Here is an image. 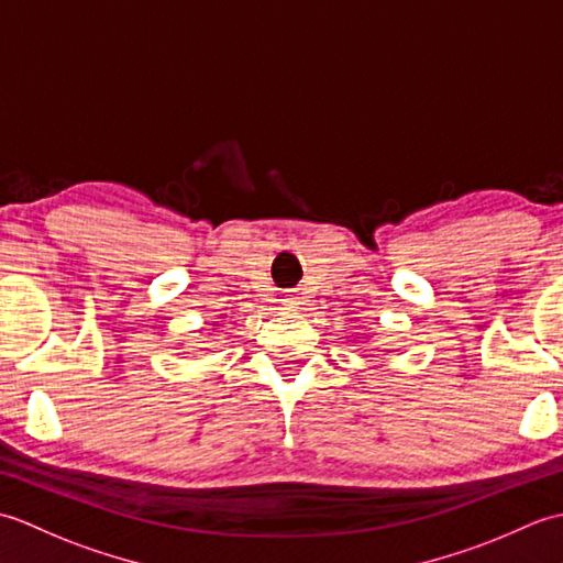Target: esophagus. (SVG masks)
<instances>
[{
  "instance_id": "1",
  "label": "esophagus",
  "mask_w": 563,
  "mask_h": 563,
  "mask_svg": "<svg viewBox=\"0 0 563 563\" xmlns=\"http://www.w3.org/2000/svg\"><path fill=\"white\" fill-rule=\"evenodd\" d=\"M283 307L285 309H297V307H300V297H297V295H285Z\"/></svg>"
}]
</instances>
